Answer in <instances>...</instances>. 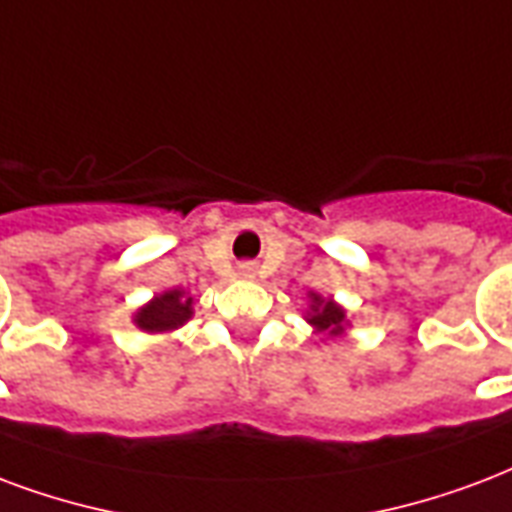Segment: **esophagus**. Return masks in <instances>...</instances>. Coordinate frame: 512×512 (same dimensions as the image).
<instances>
[{
    "mask_svg": "<svg viewBox=\"0 0 512 512\" xmlns=\"http://www.w3.org/2000/svg\"><path fill=\"white\" fill-rule=\"evenodd\" d=\"M255 274V266H252V263H244V266H241V276H252Z\"/></svg>",
    "mask_w": 512,
    "mask_h": 512,
    "instance_id": "esophagus-1",
    "label": "esophagus"
}]
</instances>
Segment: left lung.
<instances>
[{"instance_id": "1", "label": "left lung", "mask_w": 512, "mask_h": 512, "mask_svg": "<svg viewBox=\"0 0 512 512\" xmlns=\"http://www.w3.org/2000/svg\"><path fill=\"white\" fill-rule=\"evenodd\" d=\"M309 323L320 331H331L339 333L344 323V312L342 306H336L333 301H323L320 295L312 293V314H309Z\"/></svg>"}]
</instances>
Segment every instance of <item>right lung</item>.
<instances>
[{
  "instance_id": "obj_1",
  "label": "right lung",
  "mask_w": 512,
  "mask_h": 512,
  "mask_svg": "<svg viewBox=\"0 0 512 512\" xmlns=\"http://www.w3.org/2000/svg\"><path fill=\"white\" fill-rule=\"evenodd\" d=\"M135 317H138V325L143 331H173V328H179L181 323H187L192 317V298H187L181 290H170V293L157 295Z\"/></svg>"
}]
</instances>
